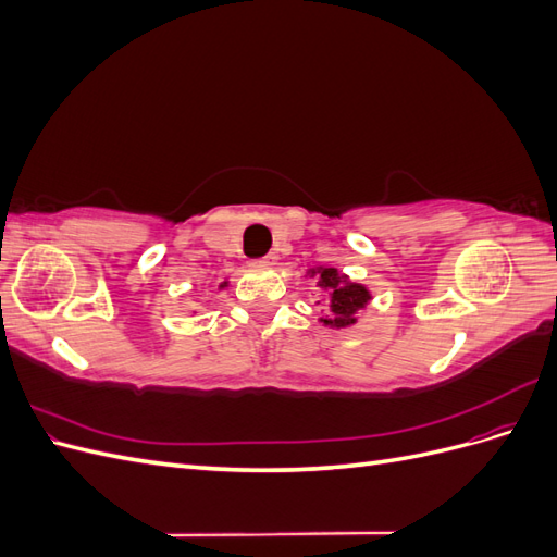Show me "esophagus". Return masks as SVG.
<instances>
[{
  "instance_id": "1",
  "label": "esophagus",
  "mask_w": 557,
  "mask_h": 557,
  "mask_svg": "<svg viewBox=\"0 0 557 557\" xmlns=\"http://www.w3.org/2000/svg\"><path fill=\"white\" fill-rule=\"evenodd\" d=\"M260 264H262V267H274V264H276V256H267V258H262V260H260Z\"/></svg>"
}]
</instances>
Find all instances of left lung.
I'll return each mask as SVG.
<instances>
[{"mask_svg": "<svg viewBox=\"0 0 557 557\" xmlns=\"http://www.w3.org/2000/svg\"><path fill=\"white\" fill-rule=\"evenodd\" d=\"M307 276L318 281V288L323 290L315 305H327V315L318 318V323L332 330H346L360 323V313L372 301V290L364 283L350 281L348 274H342L336 267H313Z\"/></svg>", "mask_w": 557, "mask_h": 557, "instance_id": "8db88e82", "label": "left lung"}]
</instances>
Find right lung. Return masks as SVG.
<instances>
[{"mask_svg":"<svg viewBox=\"0 0 557 557\" xmlns=\"http://www.w3.org/2000/svg\"><path fill=\"white\" fill-rule=\"evenodd\" d=\"M227 285H230V281H227V278H225V281H223V283H221V285H218V288H221V290H225V288H227ZM193 313H197V311H193Z\"/></svg>","mask_w":557,"mask_h":557,"instance_id":"add662e5","label":"right lung"}]
</instances>
